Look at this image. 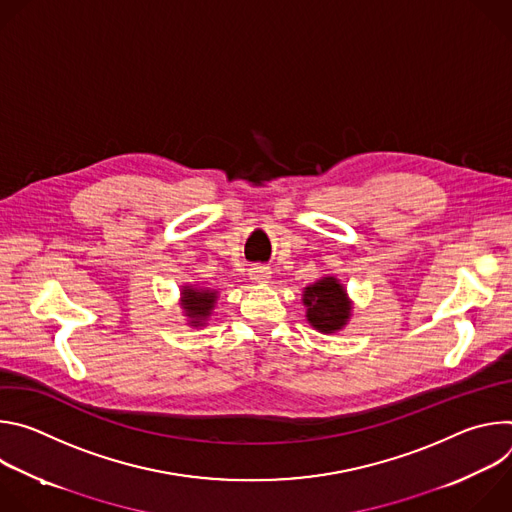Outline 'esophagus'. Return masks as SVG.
Returning a JSON list of instances; mask_svg holds the SVG:
<instances>
[{
  "mask_svg": "<svg viewBox=\"0 0 512 512\" xmlns=\"http://www.w3.org/2000/svg\"><path fill=\"white\" fill-rule=\"evenodd\" d=\"M251 281L253 283H269L271 279V269L269 267H263V265H255L251 267Z\"/></svg>",
  "mask_w": 512,
  "mask_h": 512,
  "instance_id": "esophagus-1",
  "label": "esophagus"
}]
</instances>
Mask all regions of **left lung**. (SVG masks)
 I'll return each mask as SVG.
<instances>
[{
	"label": "left lung",
	"mask_w": 512,
	"mask_h": 512,
	"mask_svg": "<svg viewBox=\"0 0 512 512\" xmlns=\"http://www.w3.org/2000/svg\"><path fill=\"white\" fill-rule=\"evenodd\" d=\"M308 324L320 334L340 332L352 318V300L336 275H324L302 291Z\"/></svg>",
	"instance_id": "1"
}]
</instances>
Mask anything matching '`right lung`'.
<instances>
[{"mask_svg":"<svg viewBox=\"0 0 512 512\" xmlns=\"http://www.w3.org/2000/svg\"><path fill=\"white\" fill-rule=\"evenodd\" d=\"M218 300V289L200 287L196 283H186L180 287V308L186 324L192 328H202L210 320Z\"/></svg>","mask_w":512,"mask_h":512,"instance_id":"obj_1","label":"right lung"}]
</instances>
